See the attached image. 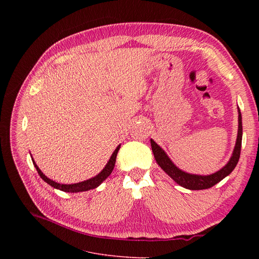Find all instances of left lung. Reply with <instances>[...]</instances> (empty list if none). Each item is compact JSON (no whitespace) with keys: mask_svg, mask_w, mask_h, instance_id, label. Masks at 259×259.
<instances>
[{"mask_svg":"<svg viewBox=\"0 0 259 259\" xmlns=\"http://www.w3.org/2000/svg\"><path fill=\"white\" fill-rule=\"evenodd\" d=\"M241 140H242V122H241V113L238 108V132L236 144L233 150V154L231 156L228 164L222 168L220 171H217L210 175H196L190 174L176 167L172 160L168 157L166 152L153 141L151 142L152 152L154 154V158L158 166L164 170L170 178L178 183L180 186L189 189V190H202L209 189L223 181L226 176H228L236 167L239 156H240V149H241Z\"/></svg>","mask_w":259,"mask_h":259,"instance_id":"8db88e82","label":"left lung"}]
</instances>
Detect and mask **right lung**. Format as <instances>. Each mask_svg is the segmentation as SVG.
Masks as SVG:
<instances>
[{
  "instance_id": "obj_1",
  "label": "right lung",
  "mask_w": 259,
  "mask_h": 259,
  "mask_svg": "<svg viewBox=\"0 0 259 259\" xmlns=\"http://www.w3.org/2000/svg\"><path fill=\"white\" fill-rule=\"evenodd\" d=\"M120 148V145H118L116 147V149L114 150V152L112 153L110 159H109V161L107 162V165L105 166V168L97 175L94 176V178L90 179V180H87V181H84V182H80V183H77V184H71V185H63V184H59V183H56L54 181L48 179L47 176L39 170V168L36 166V164L34 162L33 158H32V162L33 165L38 173V175L40 176V179L44 180L48 185H50L51 187L56 188V189H59L61 190V191H64V192H70V193H76V192H83V191H88V190H91V189H95L97 187H99L109 175L111 174L113 168H114V165H115V160H116V155H117V152L119 150Z\"/></svg>"
}]
</instances>
